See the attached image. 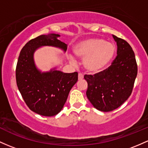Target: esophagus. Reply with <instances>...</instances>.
<instances>
[{
    "label": "esophagus",
    "mask_w": 148,
    "mask_h": 148,
    "mask_svg": "<svg viewBox=\"0 0 148 148\" xmlns=\"http://www.w3.org/2000/svg\"><path fill=\"white\" fill-rule=\"evenodd\" d=\"M83 77H84L83 75L81 73L78 74V80H82V79H83Z\"/></svg>",
    "instance_id": "obj_1"
}]
</instances>
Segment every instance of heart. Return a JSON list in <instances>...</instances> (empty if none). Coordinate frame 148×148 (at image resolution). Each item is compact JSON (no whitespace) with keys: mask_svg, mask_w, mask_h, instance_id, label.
<instances>
[{"mask_svg":"<svg viewBox=\"0 0 148 148\" xmlns=\"http://www.w3.org/2000/svg\"><path fill=\"white\" fill-rule=\"evenodd\" d=\"M73 52L77 57L83 58L82 65L87 72L97 73L104 70L112 61L116 47L113 43L102 39L90 38L76 44ZM69 60L71 63L75 62L72 56H70Z\"/></svg>","mask_w":148,"mask_h":148,"instance_id":"b5f03b06","label":"heart"}]
</instances>
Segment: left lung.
I'll list each match as a JSON object with an SVG mask.
<instances>
[{"mask_svg": "<svg viewBox=\"0 0 148 148\" xmlns=\"http://www.w3.org/2000/svg\"><path fill=\"white\" fill-rule=\"evenodd\" d=\"M117 56L107 69L92 75H85L86 95L95 108L101 112L114 110L125 102L133 90L138 73L135 53L128 42L112 35Z\"/></svg>", "mask_w": 148, "mask_h": 148, "instance_id": "obj_1", "label": "left lung"}]
</instances>
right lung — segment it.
I'll list each match as a JSON object with an SVG mask.
<instances>
[{
    "mask_svg": "<svg viewBox=\"0 0 148 148\" xmlns=\"http://www.w3.org/2000/svg\"><path fill=\"white\" fill-rule=\"evenodd\" d=\"M58 34L40 35L27 43L20 53L16 67L17 85L32 112L53 116L61 111L71 88L77 81V72L65 73L55 67L42 72L36 67L34 52L42 47H53L66 52L68 45Z\"/></svg>",
    "mask_w": 148,
    "mask_h": 148,
    "instance_id": "right-lung-1",
    "label": "right lung"
}]
</instances>
